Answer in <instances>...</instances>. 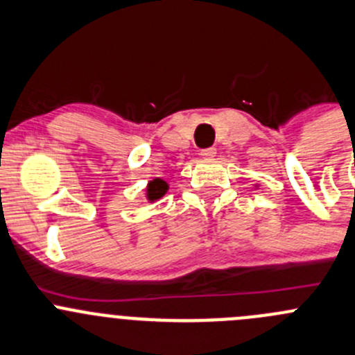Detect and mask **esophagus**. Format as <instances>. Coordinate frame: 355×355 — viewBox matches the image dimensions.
<instances>
[{
	"label": "esophagus",
	"mask_w": 355,
	"mask_h": 355,
	"mask_svg": "<svg viewBox=\"0 0 355 355\" xmlns=\"http://www.w3.org/2000/svg\"><path fill=\"white\" fill-rule=\"evenodd\" d=\"M216 152H217L216 148H205L200 152V155H202L203 159H212V157H216Z\"/></svg>",
	"instance_id": "34e87169"
}]
</instances>
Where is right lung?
Instances as JSON below:
<instances>
[{"label": "right lung", "mask_w": 355, "mask_h": 355, "mask_svg": "<svg viewBox=\"0 0 355 355\" xmlns=\"http://www.w3.org/2000/svg\"><path fill=\"white\" fill-rule=\"evenodd\" d=\"M167 188H169V186H167L166 181H162V179H153V181L148 184V198L150 200L160 198V196L166 195Z\"/></svg>", "instance_id": "obj_1"}]
</instances>
